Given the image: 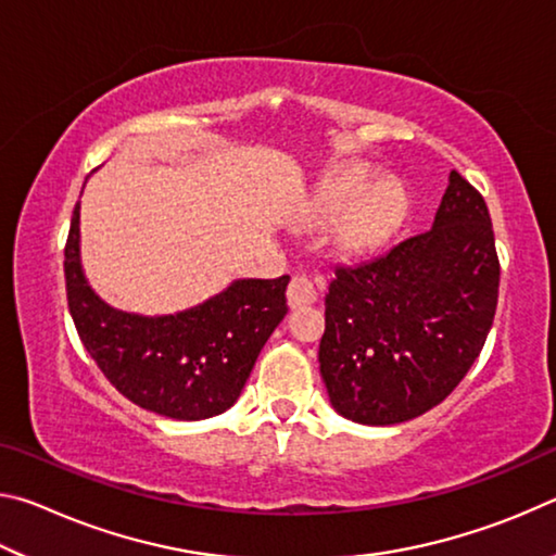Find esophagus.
Masks as SVG:
<instances>
[{"label":"esophagus","mask_w":556,"mask_h":556,"mask_svg":"<svg viewBox=\"0 0 556 556\" xmlns=\"http://www.w3.org/2000/svg\"><path fill=\"white\" fill-rule=\"evenodd\" d=\"M316 301V287L312 279L306 277H294L289 281L287 287V304L291 308H301V306H308Z\"/></svg>","instance_id":"34e87169"}]
</instances>
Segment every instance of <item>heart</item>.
Here are the masks:
<instances>
[{"instance_id":"1","label":"heart","mask_w":556,"mask_h":556,"mask_svg":"<svg viewBox=\"0 0 556 556\" xmlns=\"http://www.w3.org/2000/svg\"><path fill=\"white\" fill-rule=\"evenodd\" d=\"M365 181H368V178L363 174H343L338 178H331V181L321 188V193H318L316 213L321 215V218H333V215L341 213L357 194H361ZM402 215V188L392 181L375 184L343 215L341 225H338V242H341L345 250L353 252L378 248V244L397 228Z\"/></svg>"}]
</instances>
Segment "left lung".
Here are the masks:
<instances>
[{"instance_id": "8db88e82", "label": "left lung", "mask_w": 556, "mask_h": 556, "mask_svg": "<svg viewBox=\"0 0 556 556\" xmlns=\"http://www.w3.org/2000/svg\"><path fill=\"white\" fill-rule=\"evenodd\" d=\"M501 285L483 195L451 172L431 230L336 267L318 363L333 409L388 427L444 402L481 355Z\"/></svg>"}]
</instances>
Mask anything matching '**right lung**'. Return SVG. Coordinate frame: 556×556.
Returning a JSON list of instances; mask_svg holds the SVG:
<instances>
[{
    "mask_svg": "<svg viewBox=\"0 0 556 556\" xmlns=\"http://www.w3.org/2000/svg\"><path fill=\"white\" fill-rule=\"evenodd\" d=\"M80 203L65 240V294L78 336L102 375L129 402L162 417L195 421L238 402L271 331L287 316L289 277L238 279L174 316L108 306L80 267Z\"/></svg>",
    "mask_w": 556,
    "mask_h": 556,
    "instance_id": "add662e5",
    "label": "right lung"
}]
</instances>
